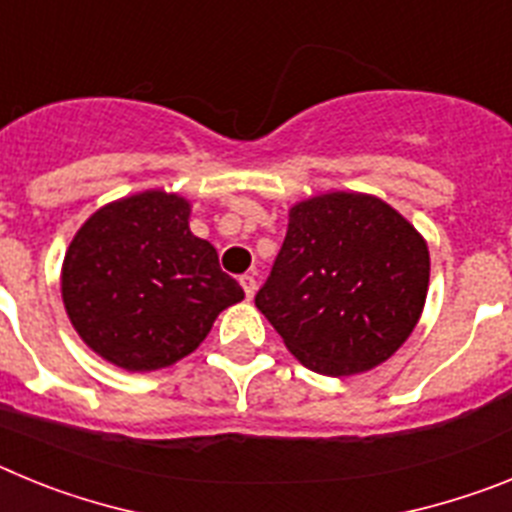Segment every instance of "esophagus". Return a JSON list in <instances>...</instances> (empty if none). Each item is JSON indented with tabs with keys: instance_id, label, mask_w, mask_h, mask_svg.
I'll list each match as a JSON object with an SVG mask.
<instances>
[{
	"instance_id": "obj_1",
	"label": "esophagus",
	"mask_w": 512,
	"mask_h": 512,
	"mask_svg": "<svg viewBox=\"0 0 512 512\" xmlns=\"http://www.w3.org/2000/svg\"><path fill=\"white\" fill-rule=\"evenodd\" d=\"M241 287H243V292H246L248 300H251V297L256 295V279H253L251 274H243V277H241Z\"/></svg>"
}]
</instances>
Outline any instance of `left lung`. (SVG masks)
Masks as SVG:
<instances>
[{"mask_svg": "<svg viewBox=\"0 0 512 512\" xmlns=\"http://www.w3.org/2000/svg\"><path fill=\"white\" fill-rule=\"evenodd\" d=\"M428 274V246L387 202L320 194L289 210L282 251L256 307L307 369L351 377L408 341Z\"/></svg>", "mask_w": 512, "mask_h": 512, "instance_id": "left-lung-1", "label": "left lung"}]
</instances>
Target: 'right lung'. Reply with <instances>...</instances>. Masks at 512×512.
<instances>
[{
	"label": "right lung",
	"instance_id": "1",
	"mask_svg": "<svg viewBox=\"0 0 512 512\" xmlns=\"http://www.w3.org/2000/svg\"><path fill=\"white\" fill-rule=\"evenodd\" d=\"M61 292L84 343L128 372L192 354L217 312L243 300L215 248L189 230V202L166 192L94 212L66 251Z\"/></svg>",
	"mask_w": 512,
	"mask_h": 512
}]
</instances>
